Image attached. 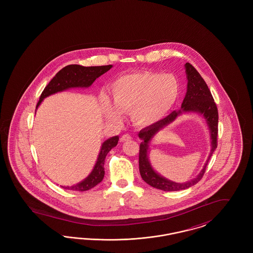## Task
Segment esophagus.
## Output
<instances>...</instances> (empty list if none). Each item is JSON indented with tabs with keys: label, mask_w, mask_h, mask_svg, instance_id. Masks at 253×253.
I'll return each mask as SVG.
<instances>
[{
	"label": "esophagus",
	"mask_w": 253,
	"mask_h": 253,
	"mask_svg": "<svg viewBox=\"0 0 253 253\" xmlns=\"http://www.w3.org/2000/svg\"><path fill=\"white\" fill-rule=\"evenodd\" d=\"M132 139V136L130 134H123L121 137V142H125V141H128V140H131Z\"/></svg>",
	"instance_id": "obj_1"
}]
</instances>
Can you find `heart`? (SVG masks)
<instances>
[{
  "label": "heart",
  "instance_id": "1",
  "mask_svg": "<svg viewBox=\"0 0 253 253\" xmlns=\"http://www.w3.org/2000/svg\"><path fill=\"white\" fill-rule=\"evenodd\" d=\"M111 96L100 97L109 119L121 121V112L130 113L137 127H149L162 121L176 104L181 94L178 79L171 74L131 73L123 75L110 86Z\"/></svg>",
  "mask_w": 253,
  "mask_h": 253
}]
</instances>
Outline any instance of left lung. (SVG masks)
Returning a JSON list of instances; mask_svg holds the SVG:
<instances>
[{
    "label": "left lung",
    "mask_w": 253,
    "mask_h": 253,
    "mask_svg": "<svg viewBox=\"0 0 253 253\" xmlns=\"http://www.w3.org/2000/svg\"><path fill=\"white\" fill-rule=\"evenodd\" d=\"M185 70H186L188 84H187V92L183 99V102L181 104L180 110L171 112L165 119L157 122V124L146 127L138 132V137L142 140L139 147L140 175L142 179L150 186L165 192H174V191L185 190L201 180V178L204 175L208 162L211 157V155L213 154L214 150L217 148L218 111H217L216 104L203 78L200 76L199 73L196 71V69L193 67V65L187 62L185 64ZM184 112H195L205 118L210 130L212 149L205 167L195 179L184 183H176L169 181L166 178L162 177L152 168L148 159V152L149 145L157 132L174 121L177 116Z\"/></svg>",
    "instance_id": "8db88e82"
}]
</instances>
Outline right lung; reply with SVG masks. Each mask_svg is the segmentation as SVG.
<instances>
[{
	"label": "right lung",
	"instance_id": "obj_1",
	"mask_svg": "<svg viewBox=\"0 0 253 253\" xmlns=\"http://www.w3.org/2000/svg\"><path fill=\"white\" fill-rule=\"evenodd\" d=\"M113 65H102V66H82L78 64H70L63 67L56 74V76L50 81L47 86L42 91L40 96V100L37 103L36 110L41 105L42 101L47 96L54 95L59 92H63L71 88H88L96 81L98 77L109 71ZM120 139L119 135L110 137L106 139L100 147L95 166L89 175L81 181L80 183L73 186H60L65 190L85 192L94 188L100 183L104 177V162L105 158L114 147L118 145Z\"/></svg>",
	"mask_w": 253,
	"mask_h": 253
}]
</instances>
